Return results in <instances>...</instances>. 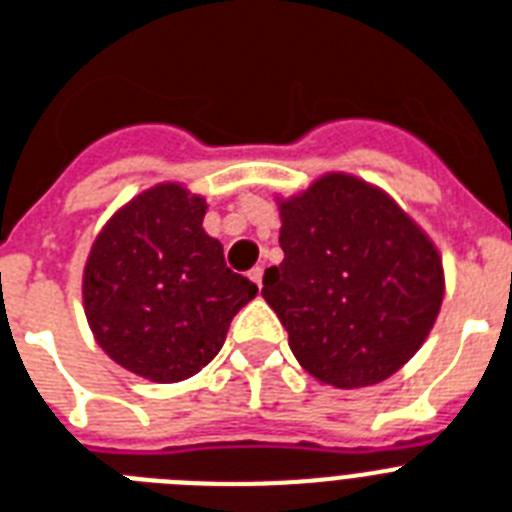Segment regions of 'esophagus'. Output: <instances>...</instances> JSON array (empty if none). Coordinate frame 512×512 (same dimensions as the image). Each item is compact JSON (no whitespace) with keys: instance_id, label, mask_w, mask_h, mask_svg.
Here are the masks:
<instances>
[{"instance_id":"obj_1","label":"esophagus","mask_w":512,"mask_h":512,"mask_svg":"<svg viewBox=\"0 0 512 512\" xmlns=\"http://www.w3.org/2000/svg\"><path fill=\"white\" fill-rule=\"evenodd\" d=\"M249 279L255 281L257 287H263V268H260V265H257V268H252V271H249Z\"/></svg>"}]
</instances>
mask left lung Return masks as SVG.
Wrapping results in <instances>:
<instances>
[{
    "label": "left lung",
    "instance_id": "left-lung-1",
    "mask_svg": "<svg viewBox=\"0 0 512 512\" xmlns=\"http://www.w3.org/2000/svg\"><path fill=\"white\" fill-rule=\"evenodd\" d=\"M284 260L263 297L305 372L335 388L388 380L420 350L444 300L430 236L377 185L345 172L279 199Z\"/></svg>",
    "mask_w": 512,
    "mask_h": 512
}]
</instances>
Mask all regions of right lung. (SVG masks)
I'll list each match as a JSON object with an SVG mask.
<instances>
[{
    "label": "right lung",
    "instance_id": "add662e5",
    "mask_svg": "<svg viewBox=\"0 0 512 512\" xmlns=\"http://www.w3.org/2000/svg\"><path fill=\"white\" fill-rule=\"evenodd\" d=\"M207 201L159 183L116 212L84 265V313L98 345L127 372L180 382L223 348L233 316L257 295L225 268L201 223Z\"/></svg>",
    "mask_w": 512,
    "mask_h": 512
}]
</instances>
